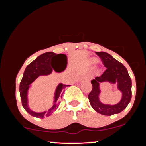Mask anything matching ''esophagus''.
<instances>
[{"label":"esophagus","mask_w":146,"mask_h":146,"mask_svg":"<svg viewBox=\"0 0 146 146\" xmlns=\"http://www.w3.org/2000/svg\"><path fill=\"white\" fill-rule=\"evenodd\" d=\"M90 78H90V76H86V80H90Z\"/></svg>","instance_id":"esophagus-1"}]
</instances>
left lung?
Here are the masks:
<instances>
[{"label": "left lung", "instance_id": "obj_1", "mask_svg": "<svg viewBox=\"0 0 146 146\" xmlns=\"http://www.w3.org/2000/svg\"><path fill=\"white\" fill-rule=\"evenodd\" d=\"M101 58L106 67L105 71L99 77L91 81L93 89L88 94V98L92 108L98 113L103 115L118 114L123 111L130 103L132 98V81L126 68L123 64L106 52H95ZM108 81L112 83H117V88L122 93V100L115 105H105L100 102L98 96L101 92L99 83Z\"/></svg>", "mask_w": 146, "mask_h": 146}]
</instances>
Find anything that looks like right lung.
I'll list each match as a JSON object with an SVG mask.
<instances>
[{"mask_svg":"<svg viewBox=\"0 0 146 146\" xmlns=\"http://www.w3.org/2000/svg\"><path fill=\"white\" fill-rule=\"evenodd\" d=\"M58 56H63L64 58H65V60H66V56L64 54H58L56 56V53H53V52H46V53H43V54L38 56L36 60H34L32 62L30 63L25 68L23 78H22L21 84H20V94H21L22 105H23V108L31 116L41 119L49 117L53 113V112H54L58 108L60 103L59 102L60 100L59 99L62 96V93L64 89L66 86H70V85L62 84V83H60L58 85L56 89V92H55L54 104L47 111L42 112V113H36V112L32 111L29 108L27 93L30 84L39 76L51 74L52 71H53V68L56 72L58 71H56L53 67V66H51L52 65L51 63V60H52V58Z\"/></svg>","mask_w":146,"mask_h":146,"instance_id":"obj_1","label":"right lung"}]
</instances>
